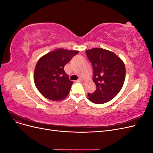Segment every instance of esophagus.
I'll return each instance as SVG.
<instances>
[{
	"mask_svg": "<svg viewBox=\"0 0 153 153\" xmlns=\"http://www.w3.org/2000/svg\"><path fill=\"white\" fill-rule=\"evenodd\" d=\"M76 82H83V80L82 79V78H79V79H78Z\"/></svg>",
	"mask_w": 153,
	"mask_h": 153,
	"instance_id": "34e87169",
	"label": "esophagus"
}]
</instances>
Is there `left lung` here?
Masks as SVG:
<instances>
[{
  "label": "left lung",
  "mask_w": 153,
  "mask_h": 153,
  "mask_svg": "<svg viewBox=\"0 0 153 153\" xmlns=\"http://www.w3.org/2000/svg\"><path fill=\"white\" fill-rule=\"evenodd\" d=\"M93 68V82L96 90L88 93L92 103L103 104L112 100L121 90L126 76L123 60L114 52L100 48L85 51Z\"/></svg>",
  "instance_id": "1"
}]
</instances>
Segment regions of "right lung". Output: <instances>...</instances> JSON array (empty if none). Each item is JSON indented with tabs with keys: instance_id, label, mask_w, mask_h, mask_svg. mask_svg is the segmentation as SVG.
I'll list each match as a JSON object with an SVG mask.
<instances>
[{
	"instance_id": "add662e5",
	"label": "right lung",
	"mask_w": 153,
	"mask_h": 153,
	"mask_svg": "<svg viewBox=\"0 0 153 153\" xmlns=\"http://www.w3.org/2000/svg\"><path fill=\"white\" fill-rule=\"evenodd\" d=\"M79 51L58 48L41 57L37 62L34 81L40 93L52 101L62 100L68 95L73 82L64 68Z\"/></svg>"
}]
</instances>
